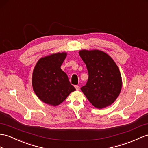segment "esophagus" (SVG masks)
<instances>
[{
  "label": "esophagus",
  "instance_id": "34e87169",
  "mask_svg": "<svg viewBox=\"0 0 148 148\" xmlns=\"http://www.w3.org/2000/svg\"><path fill=\"white\" fill-rule=\"evenodd\" d=\"M75 88H76L77 90H80V86L78 85H75Z\"/></svg>",
  "mask_w": 148,
  "mask_h": 148
}]
</instances>
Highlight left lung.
<instances>
[{
  "instance_id": "left-lung-1",
  "label": "left lung",
  "mask_w": 148,
  "mask_h": 148,
  "mask_svg": "<svg viewBox=\"0 0 148 148\" xmlns=\"http://www.w3.org/2000/svg\"><path fill=\"white\" fill-rule=\"evenodd\" d=\"M79 55L86 64L88 78L81 90L92 105L102 109L111 105L122 88L120 71L112 58L99 50H82Z\"/></svg>"
}]
</instances>
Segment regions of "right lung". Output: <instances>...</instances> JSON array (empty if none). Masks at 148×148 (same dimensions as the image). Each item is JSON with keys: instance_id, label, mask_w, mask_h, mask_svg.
I'll return each instance as SVG.
<instances>
[{"instance_id": "right-lung-1", "label": "right lung", "mask_w": 148, "mask_h": 148, "mask_svg": "<svg viewBox=\"0 0 148 148\" xmlns=\"http://www.w3.org/2000/svg\"><path fill=\"white\" fill-rule=\"evenodd\" d=\"M66 56V53H58L41 58L34 69L32 80L34 91L41 101L49 105H59L71 92L76 90L61 69Z\"/></svg>"}]
</instances>
